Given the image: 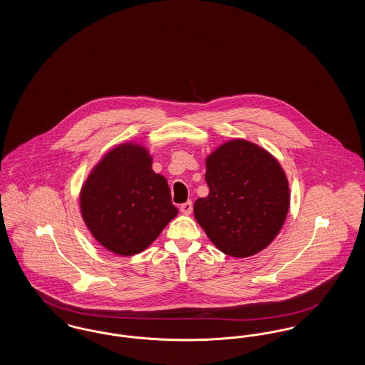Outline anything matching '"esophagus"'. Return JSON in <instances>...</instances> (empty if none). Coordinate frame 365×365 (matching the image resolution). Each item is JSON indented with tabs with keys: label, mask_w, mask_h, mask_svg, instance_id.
<instances>
[{
	"label": "esophagus",
	"mask_w": 365,
	"mask_h": 365,
	"mask_svg": "<svg viewBox=\"0 0 365 365\" xmlns=\"http://www.w3.org/2000/svg\"><path fill=\"white\" fill-rule=\"evenodd\" d=\"M191 210H192V204H191V201H187V202H185V204H182V205H180V212H182V213H185V215H190Z\"/></svg>",
	"instance_id": "esophagus-1"
}]
</instances>
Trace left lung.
Listing matches in <instances>:
<instances>
[{
	"label": "left lung",
	"instance_id": "8db88e82",
	"mask_svg": "<svg viewBox=\"0 0 365 365\" xmlns=\"http://www.w3.org/2000/svg\"><path fill=\"white\" fill-rule=\"evenodd\" d=\"M209 194L194 216L215 246L231 257L265 249L284 223L290 192L280 164L260 146L234 139L207 158Z\"/></svg>",
	"mask_w": 365,
	"mask_h": 365
}]
</instances>
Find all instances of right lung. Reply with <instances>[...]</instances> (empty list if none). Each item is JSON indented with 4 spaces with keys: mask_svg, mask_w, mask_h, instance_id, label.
Returning a JSON list of instances; mask_svg holds the SVG:
<instances>
[{
    "mask_svg": "<svg viewBox=\"0 0 365 365\" xmlns=\"http://www.w3.org/2000/svg\"><path fill=\"white\" fill-rule=\"evenodd\" d=\"M81 210L94 238L120 256L145 250L178 215L167 179L153 173L152 157L134 143L115 148L93 170Z\"/></svg>",
    "mask_w": 365,
    "mask_h": 365,
    "instance_id": "right-lung-1",
    "label": "right lung"
}]
</instances>
